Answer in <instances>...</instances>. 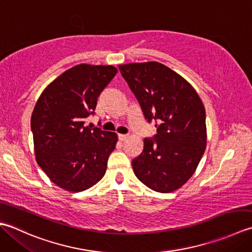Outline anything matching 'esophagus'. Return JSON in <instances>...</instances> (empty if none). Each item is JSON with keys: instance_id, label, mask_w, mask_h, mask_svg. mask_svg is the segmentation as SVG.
I'll list each match as a JSON object with an SVG mask.
<instances>
[{"instance_id": "esophagus-1", "label": "esophagus", "mask_w": 252, "mask_h": 252, "mask_svg": "<svg viewBox=\"0 0 252 252\" xmlns=\"http://www.w3.org/2000/svg\"><path fill=\"white\" fill-rule=\"evenodd\" d=\"M128 138H129V136H128V135H122V133H121V135H119V139L121 141H125L126 139H128Z\"/></svg>"}]
</instances>
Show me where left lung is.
Here are the masks:
<instances>
[{
	"label": "left lung",
	"mask_w": 252,
	"mask_h": 252,
	"mask_svg": "<svg viewBox=\"0 0 252 252\" xmlns=\"http://www.w3.org/2000/svg\"><path fill=\"white\" fill-rule=\"evenodd\" d=\"M119 68L158 131L153 140H143L142 153L131 163L133 173L152 190L175 191L196 172L207 146L202 101L184 77L158 62Z\"/></svg>",
	"instance_id": "obj_1"
}]
</instances>
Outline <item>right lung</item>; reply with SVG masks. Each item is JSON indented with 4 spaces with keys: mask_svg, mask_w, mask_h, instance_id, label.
<instances>
[{
    "mask_svg": "<svg viewBox=\"0 0 252 252\" xmlns=\"http://www.w3.org/2000/svg\"><path fill=\"white\" fill-rule=\"evenodd\" d=\"M117 73L112 65H76L48 85L32 115L34 156L59 187L84 191L104 176L115 132L85 127L97 96Z\"/></svg>",
    "mask_w": 252,
    "mask_h": 252,
    "instance_id": "add662e5",
    "label": "right lung"
}]
</instances>
